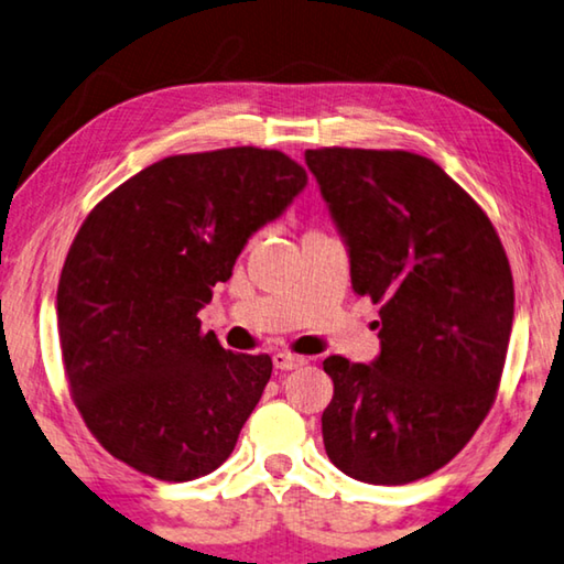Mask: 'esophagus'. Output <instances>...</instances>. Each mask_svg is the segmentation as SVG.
<instances>
[{"label": "esophagus", "mask_w": 564, "mask_h": 564, "mask_svg": "<svg viewBox=\"0 0 564 564\" xmlns=\"http://www.w3.org/2000/svg\"><path fill=\"white\" fill-rule=\"evenodd\" d=\"M272 362L276 369H282V372H290V369H297L302 365H307V359L297 357V355H290V352H276L272 357Z\"/></svg>", "instance_id": "obj_1"}]
</instances>
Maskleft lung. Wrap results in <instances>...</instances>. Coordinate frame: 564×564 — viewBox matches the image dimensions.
I'll return each instance as SVG.
<instances>
[{"label": "left lung", "instance_id": "left-lung-1", "mask_svg": "<svg viewBox=\"0 0 564 564\" xmlns=\"http://www.w3.org/2000/svg\"><path fill=\"white\" fill-rule=\"evenodd\" d=\"M349 254L355 294L380 302V355L322 367L332 465L369 485H408L445 467L490 412L514 317L492 221L427 156L304 152Z\"/></svg>", "mask_w": 564, "mask_h": 564}]
</instances>
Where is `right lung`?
<instances>
[{
  "label": "right lung",
  "mask_w": 564,
  "mask_h": 564,
  "mask_svg": "<svg viewBox=\"0 0 564 564\" xmlns=\"http://www.w3.org/2000/svg\"><path fill=\"white\" fill-rule=\"evenodd\" d=\"M304 187L288 154L232 147L154 162L89 212L57 319L74 404L109 455L164 482L232 455L272 359L229 352L197 312Z\"/></svg>",
  "instance_id": "right-lung-1"
}]
</instances>
